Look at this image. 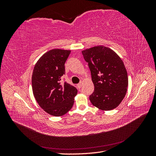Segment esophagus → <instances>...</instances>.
I'll return each instance as SVG.
<instances>
[{
    "instance_id": "esophagus-1",
    "label": "esophagus",
    "mask_w": 156,
    "mask_h": 156,
    "mask_svg": "<svg viewBox=\"0 0 156 156\" xmlns=\"http://www.w3.org/2000/svg\"><path fill=\"white\" fill-rule=\"evenodd\" d=\"M81 86H82V83L81 82V83H79V84H77V87L79 88H80L81 87Z\"/></svg>"
}]
</instances>
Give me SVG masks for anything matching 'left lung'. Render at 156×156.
Returning a JSON list of instances; mask_svg holds the SVG:
<instances>
[{
	"mask_svg": "<svg viewBox=\"0 0 156 156\" xmlns=\"http://www.w3.org/2000/svg\"><path fill=\"white\" fill-rule=\"evenodd\" d=\"M90 69L94 91L89 97L92 104L102 111H111L124 98L128 77L123 61L115 52L103 45L82 51Z\"/></svg>",
	"mask_w": 156,
	"mask_h": 156,
	"instance_id": "1",
	"label": "left lung"
}]
</instances>
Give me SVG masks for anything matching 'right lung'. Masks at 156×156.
<instances>
[{"label":"right lung","mask_w":156,"mask_h":156,"mask_svg":"<svg viewBox=\"0 0 156 156\" xmlns=\"http://www.w3.org/2000/svg\"><path fill=\"white\" fill-rule=\"evenodd\" d=\"M70 50L54 49L46 52L36 63L32 87L37 103L49 115L60 116L72 108L77 90L69 84H60L65 74L64 64Z\"/></svg>","instance_id":"add662e5"}]
</instances>
